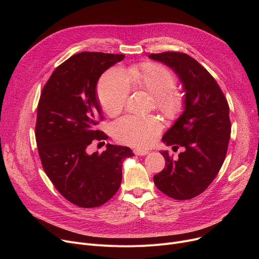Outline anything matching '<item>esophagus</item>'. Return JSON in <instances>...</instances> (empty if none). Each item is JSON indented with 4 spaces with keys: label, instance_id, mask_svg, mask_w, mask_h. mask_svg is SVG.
<instances>
[{
    "label": "esophagus",
    "instance_id": "obj_1",
    "mask_svg": "<svg viewBox=\"0 0 259 259\" xmlns=\"http://www.w3.org/2000/svg\"><path fill=\"white\" fill-rule=\"evenodd\" d=\"M134 153L137 155H146L149 153V151L146 150V149H135Z\"/></svg>",
    "mask_w": 259,
    "mask_h": 259
}]
</instances>
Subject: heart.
<instances>
[{
    "label": "heart",
    "mask_w": 259,
    "mask_h": 259,
    "mask_svg": "<svg viewBox=\"0 0 259 259\" xmlns=\"http://www.w3.org/2000/svg\"><path fill=\"white\" fill-rule=\"evenodd\" d=\"M129 83L151 94L156 109L162 113L175 114L183 107V95L174 89L176 78L173 72L160 64L146 63L130 67L127 76L118 68H112L102 75L98 85V97L107 114L115 115L125 107L130 92ZM160 130L159 119L152 115H126L112 126L116 141L138 147L150 145Z\"/></svg>",
    "instance_id": "1"
}]
</instances>
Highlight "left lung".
I'll list each match as a JSON object with an SVG mask.
<instances>
[{
  "mask_svg": "<svg viewBox=\"0 0 259 259\" xmlns=\"http://www.w3.org/2000/svg\"><path fill=\"white\" fill-rule=\"evenodd\" d=\"M149 58L173 69L186 92L184 112L162 137L184 151L178 160L160 152L166 166L154 175V184L171 198L191 199L205 191L224 164L231 134L229 105L214 77L188 54L166 51Z\"/></svg>",
  "mask_w": 259,
  "mask_h": 259,
  "instance_id": "8db88e82",
  "label": "left lung"
}]
</instances>
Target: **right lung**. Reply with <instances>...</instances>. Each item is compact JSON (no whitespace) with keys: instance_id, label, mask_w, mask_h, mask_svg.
Here are the masks:
<instances>
[{"instance_id":"1","label":"right lung","mask_w":259,"mask_h":259,"mask_svg":"<svg viewBox=\"0 0 259 259\" xmlns=\"http://www.w3.org/2000/svg\"><path fill=\"white\" fill-rule=\"evenodd\" d=\"M124 54L80 52L54 70L40 93L35 140L42 166L58 191L81 208L104 205L119 189L128 147L107 144L102 153H87L93 141L106 140L97 129L103 120L97 98L100 76Z\"/></svg>"}]
</instances>
